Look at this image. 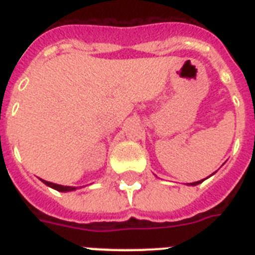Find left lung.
Returning a JSON list of instances; mask_svg holds the SVG:
<instances>
[{
	"instance_id": "left-lung-1",
	"label": "left lung",
	"mask_w": 255,
	"mask_h": 255,
	"mask_svg": "<svg viewBox=\"0 0 255 255\" xmlns=\"http://www.w3.org/2000/svg\"><path fill=\"white\" fill-rule=\"evenodd\" d=\"M200 182H202V180H201V181H196V182H192V184H190V185H197V184H200Z\"/></svg>"
}]
</instances>
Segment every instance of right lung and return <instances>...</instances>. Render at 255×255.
<instances>
[{"label": "right lung", "mask_w": 255, "mask_h": 255, "mask_svg": "<svg viewBox=\"0 0 255 255\" xmlns=\"http://www.w3.org/2000/svg\"><path fill=\"white\" fill-rule=\"evenodd\" d=\"M42 181L45 182L46 185L51 186V188H54V189L59 190V192H69V190H75V186L58 185V184H54V182H50V181H45V180H42Z\"/></svg>", "instance_id": "obj_1"}]
</instances>
